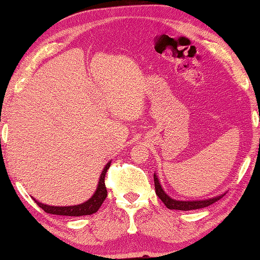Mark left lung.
Listing matches in <instances>:
<instances>
[{"instance_id": "obj_1", "label": "left lung", "mask_w": 260, "mask_h": 260, "mask_svg": "<svg viewBox=\"0 0 260 260\" xmlns=\"http://www.w3.org/2000/svg\"><path fill=\"white\" fill-rule=\"evenodd\" d=\"M153 181H155V189L157 196L159 197L160 201L166 205L167 209L171 210H181V211H189V210H196V209H202L206 208L211 204L215 203V202L219 201L222 195L212 197V199L209 200H203V201H177L170 197L167 193L164 191V189L161 188V184L159 183V180H158L156 173L153 174Z\"/></svg>"}]
</instances>
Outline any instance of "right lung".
Masks as SVG:
<instances>
[{
  "label": "right lung",
  "instance_id": "add662e5",
  "mask_svg": "<svg viewBox=\"0 0 260 260\" xmlns=\"http://www.w3.org/2000/svg\"><path fill=\"white\" fill-rule=\"evenodd\" d=\"M110 167V162L107 165L102 171L100 177V181L98 184V188L94 192V195L90 197L89 200L86 201L85 203L79 204V205H72V206H50L47 204L40 203V202L34 200L35 203H37L40 208L45 211L47 213L51 214H58V215H71V217H80V215H89L95 212H98L101 205L103 204L104 200L107 199L108 190L107 187H105V174L108 172V169Z\"/></svg>",
  "mask_w": 260,
  "mask_h": 260
}]
</instances>
